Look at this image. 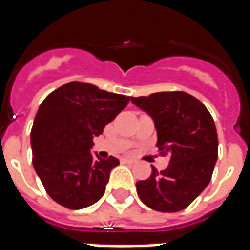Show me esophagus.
<instances>
[{"label":"esophagus","mask_w":250,"mask_h":250,"mask_svg":"<svg viewBox=\"0 0 250 250\" xmlns=\"http://www.w3.org/2000/svg\"><path fill=\"white\" fill-rule=\"evenodd\" d=\"M122 164H135V161L128 160V158H122Z\"/></svg>","instance_id":"obj_1"}]
</instances>
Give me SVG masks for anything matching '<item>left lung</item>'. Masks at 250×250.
<instances>
[{"label": "left lung", "instance_id": "obj_1", "mask_svg": "<svg viewBox=\"0 0 250 250\" xmlns=\"http://www.w3.org/2000/svg\"><path fill=\"white\" fill-rule=\"evenodd\" d=\"M148 114L157 129V146L170 165L136 183L145 205L162 213L186 209L210 183L218 158V136L213 117L197 98L186 92H160L131 97Z\"/></svg>", "mask_w": 250, "mask_h": 250}]
</instances>
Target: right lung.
Returning <instances> with one entry per match:
<instances>
[{
  "mask_svg": "<svg viewBox=\"0 0 250 250\" xmlns=\"http://www.w3.org/2000/svg\"><path fill=\"white\" fill-rule=\"evenodd\" d=\"M128 101L80 82L60 86L42 101L31 131L32 162L45 190L60 205L83 209L104 196L119 160H104L90 149Z\"/></svg>",
  "mask_w": 250,
  "mask_h": 250,
  "instance_id": "right-lung-1",
  "label": "right lung"
}]
</instances>
